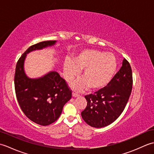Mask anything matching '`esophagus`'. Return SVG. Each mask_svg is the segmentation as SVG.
Masks as SVG:
<instances>
[{"instance_id": "obj_1", "label": "esophagus", "mask_w": 154, "mask_h": 154, "mask_svg": "<svg viewBox=\"0 0 154 154\" xmlns=\"http://www.w3.org/2000/svg\"><path fill=\"white\" fill-rule=\"evenodd\" d=\"M72 96H73V97H79V95L78 94H77V93H72Z\"/></svg>"}]
</instances>
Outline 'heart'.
<instances>
[{"instance_id": "obj_1", "label": "heart", "mask_w": 154, "mask_h": 154, "mask_svg": "<svg viewBox=\"0 0 154 154\" xmlns=\"http://www.w3.org/2000/svg\"><path fill=\"white\" fill-rule=\"evenodd\" d=\"M117 67L115 56L110 53L103 54L92 49L85 50L75 55L71 61L66 60L63 64V75L68 82L78 76L82 71L83 79L73 84V88L82 91L99 90L105 87L112 79Z\"/></svg>"}]
</instances>
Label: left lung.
I'll use <instances>...</instances> for the list:
<instances>
[{"mask_svg":"<svg viewBox=\"0 0 154 154\" xmlns=\"http://www.w3.org/2000/svg\"><path fill=\"white\" fill-rule=\"evenodd\" d=\"M132 89V69L124 59L122 67L107 86L85 97L87 105L81 112L83 119L94 128L109 125L123 112Z\"/></svg>","mask_w":154,"mask_h":154,"instance_id":"1","label":"left lung"}]
</instances>
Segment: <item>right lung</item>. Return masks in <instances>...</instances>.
<instances>
[{
  "label": "right lung",
  "mask_w": 154,
  "mask_h": 154,
  "mask_svg": "<svg viewBox=\"0 0 154 154\" xmlns=\"http://www.w3.org/2000/svg\"><path fill=\"white\" fill-rule=\"evenodd\" d=\"M56 41H45L32 45L22 54L15 71L16 95L23 112L32 122L48 126L60 116L65 104L71 99V91L66 82L55 71L42 77L30 78L24 70L27 54L53 46Z\"/></svg>",
  "instance_id": "add662e5"
}]
</instances>
